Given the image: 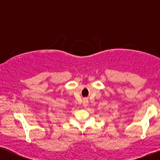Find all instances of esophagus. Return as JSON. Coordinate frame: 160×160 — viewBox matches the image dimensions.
Wrapping results in <instances>:
<instances>
[{"mask_svg": "<svg viewBox=\"0 0 160 160\" xmlns=\"http://www.w3.org/2000/svg\"><path fill=\"white\" fill-rule=\"evenodd\" d=\"M88 106V100H84L83 101V106L84 107H86Z\"/></svg>", "mask_w": 160, "mask_h": 160, "instance_id": "34e87169", "label": "esophagus"}]
</instances>
